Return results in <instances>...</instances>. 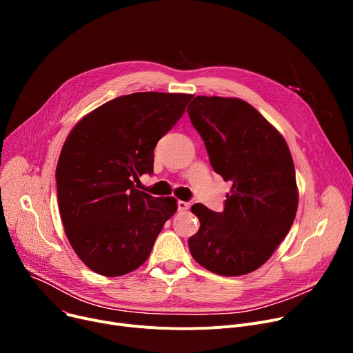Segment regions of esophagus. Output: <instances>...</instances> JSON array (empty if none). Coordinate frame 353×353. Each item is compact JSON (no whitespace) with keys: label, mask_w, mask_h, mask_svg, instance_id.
<instances>
[{"label":"esophagus","mask_w":353,"mask_h":353,"mask_svg":"<svg viewBox=\"0 0 353 353\" xmlns=\"http://www.w3.org/2000/svg\"><path fill=\"white\" fill-rule=\"evenodd\" d=\"M177 209H179L180 212H186V210L190 209V203H189V201L179 200V201H177Z\"/></svg>","instance_id":"obj_1"}]
</instances>
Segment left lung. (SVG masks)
<instances>
[{"instance_id": "left-lung-1", "label": "left lung", "mask_w": 353, "mask_h": 353, "mask_svg": "<svg viewBox=\"0 0 353 353\" xmlns=\"http://www.w3.org/2000/svg\"><path fill=\"white\" fill-rule=\"evenodd\" d=\"M188 113L214 172L232 181L223 212L192 206L200 229L189 239L190 253L216 274L250 273L282 243L298 210L290 150L283 136L240 99L197 96Z\"/></svg>"}]
</instances>
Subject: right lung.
<instances>
[{"mask_svg":"<svg viewBox=\"0 0 353 353\" xmlns=\"http://www.w3.org/2000/svg\"><path fill=\"white\" fill-rule=\"evenodd\" d=\"M192 94L133 92L92 110L68 134L55 170L61 221L83 263L114 277L140 268L174 197L134 188L153 173L157 141L180 120Z\"/></svg>","mask_w":353,"mask_h":353,"instance_id":"add662e5","label":"right lung"}]
</instances>
